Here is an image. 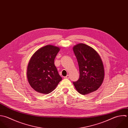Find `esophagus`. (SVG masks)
<instances>
[{"mask_svg":"<svg viewBox=\"0 0 128 128\" xmlns=\"http://www.w3.org/2000/svg\"><path fill=\"white\" fill-rule=\"evenodd\" d=\"M70 78V76H69V75H67L66 76H65V77H64V78L65 79H69Z\"/></svg>","mask_w":128,"mask_h":128,"instance_id":"1","label":"esophagus"}]
</instances>
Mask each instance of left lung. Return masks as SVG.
Masks as SVG:
<instances>
[{
	"mask_svg": "<svg viewBox=\"0 0 128 128\" xmlns=\"http://www.w3.org/2000/svg\"><path fill=\"white\" fill-rule=\"evenodd\" d=\"M78 63L80 77L73 84L81 94L94 92L101 86L105 76L103 61L98 53L92 47L79 43L73 48Z\"/></svg>",
	"mask_w": 128,
	"mask_h": 128,
	"instance_id": "left-lung-1",
	"label": "left lung"
}]
</instances>
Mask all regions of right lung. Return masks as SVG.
Returning <instances> with one entry per match:
<instances>
[{
	"instance_id": "obj_1",
	"label": "right lung",
	"mask_w": 128,
	"mask_h": 128,
	"mask_svg": "<svg viewBox=\"0 0 128 128\" xmlns=\"http://www.w3.org/2000/svg\"><path fill=\"white\" fill-rule=\"evenodd\" d=\"M60 48L47 45L37 50L31 57L26 75L30 86L36 92L48 94L62 80L54 65V59Z\"/></svg>"
}]
</instances>
